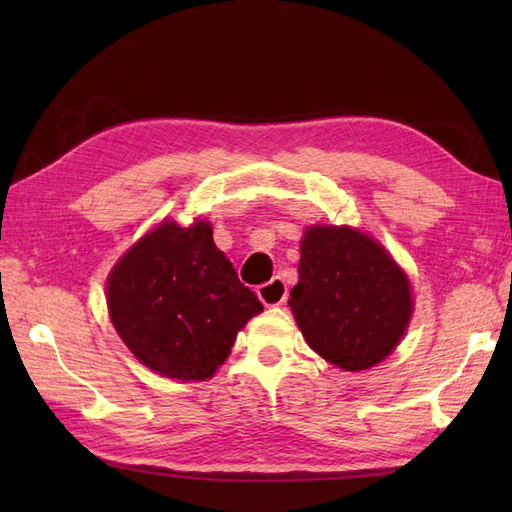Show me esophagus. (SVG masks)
<instances>
[{
	"label": "esophagus",
	"mask_w": 512,
	"mask_h": 512,
	"mask_svg": "<svg viewBox=\"0 0 512 512\" xmlns=\"http://www.w3.org/2000/svg\"><path fill=\"white\" fill-rule=\"evenodd\" d=\"M257 295L262 299L264 306H281L288 299V288L284 284V279H270L268 284H262L257 288Z\"/></svg>",
	"instance_id": "obj_1"
}]
</instances>
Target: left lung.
I'll list each match as a JSON object with an SVG mask.
<instances>
[{
	"mask_svg": "<svg viewBox=\"0 0 512 512\" xmlns=\"http://www.w3.org/2000/svg\"><path fill=\"white\" fill-rule=\"evenodd\" d=\"M288 303L306 343L345 372L394 352L413 312L405 270L374 237L350 226L306 228Z\"/></svg>",
	"mask_w": 512,
	"mask_h": 512,
	"instance_id": "obj_1",
	"label": "left lung"
}]
</instances>
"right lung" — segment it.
Here are the masks:
<instances>
[{"mask_svg": "<svg viewBox=\"0 0 512 512\" xmlns=\"http://www.w3.org/2000/svg\"><path fill=\"white\" fill-rule=\"evenodd\" d=\"M107 310L123 343L151 372L215 374L248 319L264 310L213 242L206 220L160 222L107 277Z\"/></svg>", "mask_w": 512, "mask_h": 512, "instance_id": "right-lung-1", "label": "right lung"}]
</instances>
